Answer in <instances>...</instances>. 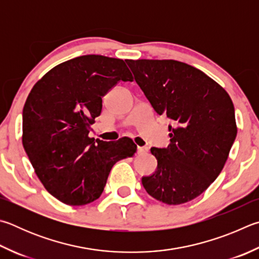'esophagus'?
<instances>
[{
    "label": "esophagus",
    "instance_id": "1",
    "mask_svg": "<svg viewBox=\"0 0 259 259\" xmlns=\"http://www.w3.org/2000/svg\"><path fill=\"white\" fill-rule=\"evenodd\" d=\"M137 150H138V154H145V153L148 152V148L147 147H140V146H138Z\"/></svg>",
    "mask_w": 259,
    "mask_h": 259
}]
</instances>
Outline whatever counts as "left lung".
I'll use <instances>...</instances> for the list:
<instances>
[{
  "label": "left lung",
  "mask_w": 259,
  "mask_h": 259,
  "mask_svg": "<svg viewBox=\"0 0 259 259\" xmlns=\"http://www.w3.org/2000/svg\"><path fill=\"white\" fill-rule=\"evenodd\" d=\"M156 113L172 120L170 145L153 147V176L146 191L167 205L203 194L222 171L237 136L233 103L225 89L199 69L176 60H125Z\"/></svg>",
  "instance_id": "obj_1"
}]
</instances>
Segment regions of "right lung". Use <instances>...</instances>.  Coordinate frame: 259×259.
Instances as JSON below:
<instances>
[{"instance_id":"1","label":"right lung","mask_w":259,"mask_h":259,"mask_svg":"<svg viewBox=\"0 0 259 259\" xmlns=\"http://www.w3.org/2000/svg\"><path fill=\"white\" fill-rule=\"evenodd\" d=\"M120 80L133 81L123 60L82 55L51 69L27 97L23 148L45 189L64 204L100 198L114 164L137 152L130 140L88 136L101 115L102 97Z\"/></svg>"}]
</instances>
